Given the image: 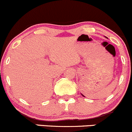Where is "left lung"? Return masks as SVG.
<instances>
[{
  "mask_svg": "<svg viewBox=\"0 0 132 132\" xmlns=\"http://www.w3.org/2000/svg\"><path fill=\"white\" fill-rule=\"evenodd\" d=\"M81 95H82V96H84V97H85V96H84V95H83V94H81Z\"/></svg>",
  "mask_w": 132,
  "mask_h": 132,
  "instance_id": "8db88e82",
  "label": "left lung"
}]
</instances>
